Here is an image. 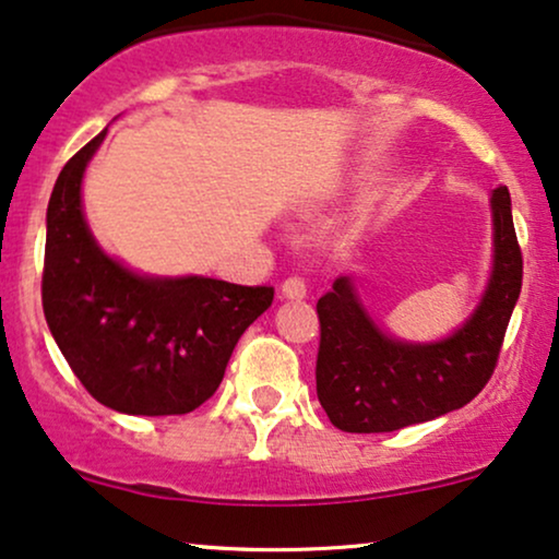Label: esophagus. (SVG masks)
Instances as JSON below:
<instances>
[{
	"label": "esophagus",
	"mask_w": 559,
	"mask_h": 559,
	"mask_svg": "<svg viewBox=\"0 0 559 559\" xmlns=\"http://www.w3.org/2000/svg\"><path fill=\"white\" fill-rule=\"evenodd\" d=\"M281 296L284 299H304L307 296V284H304V278H299V275H292V278H286L281 284Z\"/></svg>",
	"instance_id": "1"
}]
</instances>
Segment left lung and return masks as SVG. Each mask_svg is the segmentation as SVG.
<instances>
[{
    "mask_svg": "<svg viewBox=\"0 0 559 559\" xmlns=\"http://www.w3.org/2000/svg\"><path fill=\"white\" fill-rule=\"evenodd\" d=\"M490 209V278L475 312L443 341L407 343L381 330L350 275H341L317 301V397L332 426L345 433H390L441 418L483 392L524 278L506 186L492 190Z\"/></svg>",
    "mask_w": 559,
    "mask_h": 559,
    "instance_id": "left-lung-1",
    "label": "left lung"
}]
</instances>
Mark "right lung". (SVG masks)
<instances>
[{
    "instance_id": "obj_1",
    "label": "right lung",
    "mask_w": 559,
    "mask_h": 559,
    "mask_svg": "<svg viewBox=\"0 0 559 559\" xmlns=\"http://www.w3.org/2000/svg\"><path fill=\"white\" fill-rule=\"evenodd\" d=\"M108 129L61 169L46 211L44 314L56 345L97 402L126 415H186L222 384L242 332L271 307V286L206 275L159 278L126 267L92 237L82 178Z\"/></svg>"
}]
</instances>
